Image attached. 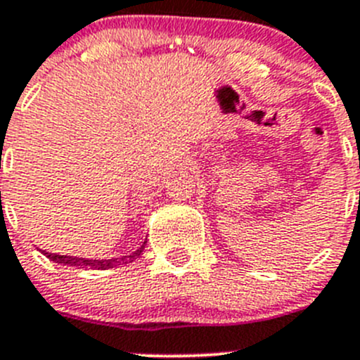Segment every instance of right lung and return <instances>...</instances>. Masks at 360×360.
<instances>
[{
	"label": "right lung",
	"instance_id": "1",
	"mask_svg": "<svg viewBox=\"0 0 360 360\" xmlns=\"http://www.w3.org/2000/svg\"><path fill=\"white\" fill-rule=\"evenodd\" d=\"M147 241H143L142 247L136 248L133 254L122 257H113V259H86V257H76V256H62V254H51V252H44L46 257H49L55 263L63 264V266L72 268H92V270H108V268H115L119 264H129L134 259H139L142 256L143 248H146Z\"/></svg>",
	"mask_w": 360,
	"mask_h": 360
}]
</instances>
